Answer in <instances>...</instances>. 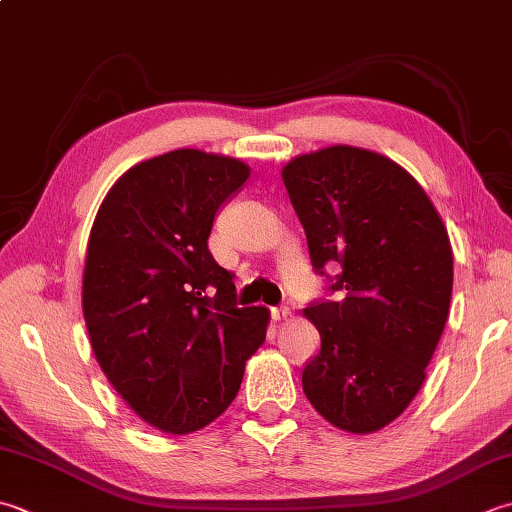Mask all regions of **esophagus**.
<instances>
[{"mask_svg":"<svg viewBox=\"0 0 512 512\" xmlns=\"http://www.w3.org/2000/svg\"><path fill=\"white\" fill-rule=\"evenodd\" d=\"M290 315V310L286 306H277V308H270V317H273V322H284V319Z\"/></svg>","mask_w":512,"mask_h":512,"instance_id":"1","label":"esophagus"}]
</instances>
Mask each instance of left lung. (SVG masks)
I'll list each match as a JSON object with an SVG mask.
<instances>
[{
	"mask_svg": "<svg viewBox=\"0 0 512 512\" xmlns=\"http://www.w3.org/2000/svg\"><path fill=\"white\" fill-rule=\"evenodd\" d=\"M317 273L337 262L339 302L304 317L322 348L302 373L308 402L353 435L382 430L422 388L453 293L448 230L417 179L368 148L335 144L282 168Z\"/></svg>",
	"mask_w": 512,
	"mask_h": 512,
	"instance_id": "obj_1",
	"label": "left lung"
}]
</instances>
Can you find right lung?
Masks as SVG:
<instances>
[{"label":"right lung","instance_id":"right-lung-1","mask_svg":"<svg viewBox=\"0 0 512 512\" xmlns=\"http://www.w3.org/2000/svg\"><path fill=\"white\" fill-rule=\"evenodd\" d=\"M250 177L242 159L177 148L110 186L90 228L82 308L108 382L168 435L208 426L264 344L270 310L237 308L208 250L217 208Z\"/></svg>","mask_w":512,"mask_h":512}]
</instances>
